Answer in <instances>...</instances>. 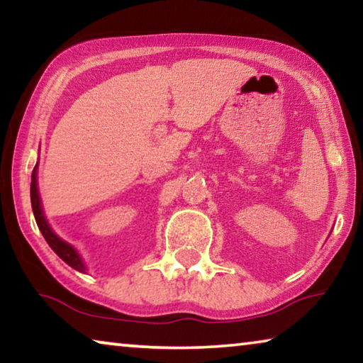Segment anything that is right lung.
Segmentation results:
<instances>
[{
	"instance_id": "add662e5",
	"label": "right lung",
	"mask_w": 363,
	"mask_h": 363,
	"mask_svg": "<svg viewBox=\"0 0 363 363\" xmlns=\"http://www.w3.org/2000/svg\"><path fill=\"white\" fill-rule=\"evenodd\" d=\"M36 164L33 173H32V184H30V200H32V208H33V214L36 219V224H38V229L41 230L43 237L48 242L49 247L52 248L54 253H56L60 259L65 261L70 267L79 270V272H84L86 267L83 264L82 256L78 255V251L72 247L70 243L64 242L62 238H59L56 233L52 232L51 225L48 224V220L45 218V213H43V206H41V200H40V194H38V184H36Z\"/></svg>"
}]
</instances>
